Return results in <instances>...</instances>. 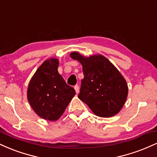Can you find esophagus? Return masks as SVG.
<instances>
[{"mask_svg": "<svg viewBox=\"0 0 157 157\" xmlns=\"http://www.w3.org/2000/svg\"><path fill=\"white\" fill-rule=\"evenodd\" d=\"M75 91H76V93L78 94L79 91H80V88H79L78 85H76V86H75Z\"/></svg>", "mask_w": 157, "mask_h": 157, "instance_id": "34e87169", "label": "esophagus"}]
</instances>
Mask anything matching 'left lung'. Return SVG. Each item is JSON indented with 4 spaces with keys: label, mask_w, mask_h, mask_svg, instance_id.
Returning <instances> with one entry per match:
<instances>
[{
    "label": "left lung",
    "mask_w": 157,
    "mask_h": 157,
    "mask_svg": "<svg viewBox=\"0 0 157 157\" xmlns=\"http://www.w3.org/2000/svg\"><path fill=\"white\" fill-rule=\"evenodd\" d=\"M70 56L82 66L84 78L79 99L97 116L110 117L117 114L128 96V85L120 71L104 56L84 57L78 52Z\"/></svg>",
    "instance_id": "1"
}]
</instances>
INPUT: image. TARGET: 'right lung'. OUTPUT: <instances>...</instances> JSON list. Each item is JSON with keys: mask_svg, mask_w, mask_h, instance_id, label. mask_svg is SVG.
<instances>
[{"mask_svg": "<svg viewBox=\"0 0 157 157\" xmlns=\"http://www.w3.org/2000/svg\"><path fill=\"white\" fill-rule=\"evenodd\" d=\"M58 66L56 58L45 61L32 77L27 91L28 101L35 112L50 121L62 116L76 93L58 73Z\"/></svg>", "mask_w": 157, "mask_h": 157, "instance_id": "add662e5", "label": "right lung"}]
</instances>
